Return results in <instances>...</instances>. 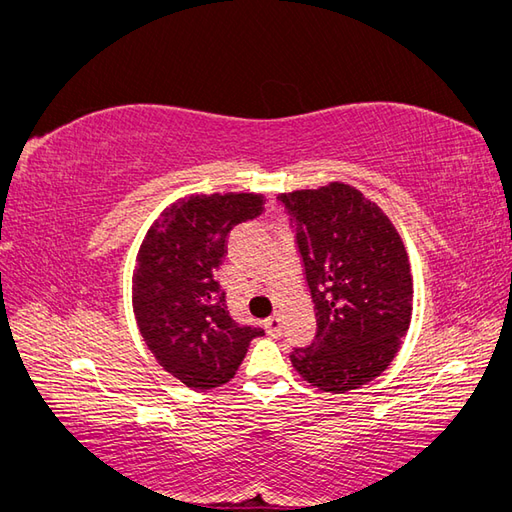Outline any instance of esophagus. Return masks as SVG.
I'll return each instance as SVG.
<instances>
[{
    "label": "esophagus",
    "mask_w": 512,
    "mask_h": 512,
    "mask_svg": "<svg viewBox=\"0 0 512 512\" xmlns=\"http://www.w3.org/2000/svg\"><path fill=\"white\" fill-rule=\"evenodd\" d=\"M265 329L271 337H280L282 335V324H280V318L277 316H271L265 320Z\"/></svg>",
    "instance_id": "esophagus-1"
}]
</instances>
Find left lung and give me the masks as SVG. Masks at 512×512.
Wrapping results in <instances>:
<instances>
[{"mask_svg":"<svg viewBox=\"0 0 512 512\" xmlns=\"http://www.w3.org/2000/svg\"><path fill=\"white\" fill-rule=\"evenodd\" d=\"M297 232L316 309V339L292 367L312 386L346 393L391 365L412 318V273L386 213L348 183L280 194Z\"/></svg>","mask_w":512,"mask_h":512,"instance_id":"obj_1","label":"left lung"}]
</instances>
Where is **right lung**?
I'll return each mask as SVG.
<instances>
[{
  "label": "right lung",
  "instance_id": "1",
  "mask_svg": "<svg viewBox=\"0 0 512 512\" xmlns=\"http://www.w3.org/2000/svg\"><path fill=\"white\" fill-rule=\"evenodd\" d=\"M265 211V196L192 194L166 207L147 230L132 275V307L147 348L170 376L209 391L237 374L256 327L228 316L215 271L228 232Z\"/></svg>",
  "mask_w": 512,
  "mask_h": 512
}]
</instances>
